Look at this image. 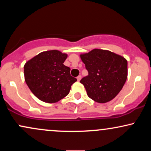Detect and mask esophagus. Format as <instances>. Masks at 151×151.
Wrapping results in <instances>:
<instances>
[{
  "label": "esophagus",
  "mask_w": 151,
  "mask_h": 151,
  "mask_svg": "<svg viewBox=\"0 0 151 151\" xmlns=\"http://www.w3.org/2000/svg\"><path fill=\"white\" fill-rule=\"evenodd\" d=\"M81 75H79V76H78V77H77V80L79 81L81 80Z\"/></svg>",
  "instance_id": "obj_1"
}]
</instances>
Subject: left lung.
Segmentation results:
<instances>
[{"instance_id":"8db88e82","label":"left lung","mask_w":151,"mask_h":151,"mask_svg":"<svg viewBox=\"0 0 151 151\" xmlns=\"http://www.w3.org/2000/svg\"><path fill=\"white\" fill-rule=\"evenodd\" d=\"M80 58L89 73L80 81L88 96L98 103H106L115 98L127 79V60L109 50L100 49L80 55Z\"/></svg>"}]
</instances>
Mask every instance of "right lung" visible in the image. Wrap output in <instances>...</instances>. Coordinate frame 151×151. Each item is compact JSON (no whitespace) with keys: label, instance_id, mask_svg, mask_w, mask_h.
<instances>
[{"label":"right lung","instance_id":"1","mask_svg":"<svg viewBox=\"0 0 151 151\" xmlns=\"http://www.w3.org/2000/svg\"><path fill=\"white\" fill-rule=\"evenodd\" d=\"M67 54L49 50L38 54L24 65L25 80L36 97L47 103H56L70 93L77 79L64 65Z\"/></svg>","mask_w":151,"mask_h":151}]
</instances>
